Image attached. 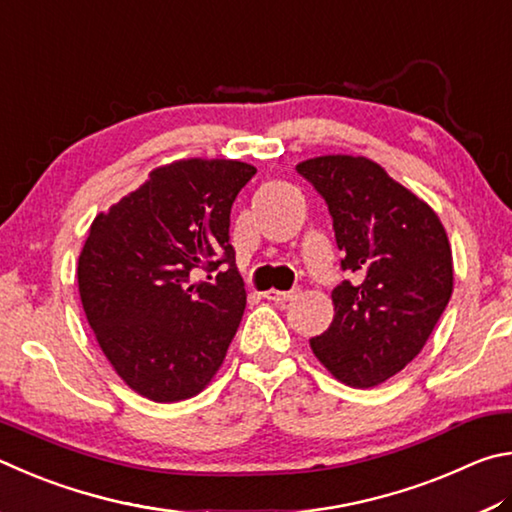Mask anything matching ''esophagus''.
Instances as JSON below:
<instances>
[{"label":"esophagus","mask_w":512,"mask_h":512,"mask_svg":"<svg viewBox=\"0 0 512 512\" xmlns=\"http://www.w3.org/2000/svg\"><path fill=\"white\" fill-rule=\"evenodd\" d=\"M299 294V288H292L290 292H281V290H267L263 297L267 299V301H274V303H285V301H290V299H294Z\"/></svg>","instance_id":"obj_1"}]
</instances>
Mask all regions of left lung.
Returning a JSON list of instances; mask_svg holds the SVG:
<instances>
[{
	"instance_id": "obj_1",
	"label": "left lung",
	"mask_w": 512,
	"mask_h": 512,
	"mask_svg": "<svg viewBox=\"0 0 512 512\" xmlns=\"http://www.w3.org/2000/svg\"><path fill=\"white\" fill-rule=\"evenodd\" d=\"M297 173L326 200L342 270L355 274L310 348L348 387H378L423 351L452 297L450 240L432 206L371 159L315 157Z\"/></svg>"
}]
</instances>
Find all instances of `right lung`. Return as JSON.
Listing matches in <instances>:
<instances>
[{
  "instance_id": "obj_1",
  "label": "right lung",
  "mask_w": 512,
  "mask_h": 512,
  "mask_svg": "<svg viewBox=\"0 0 512 512\" xmlns=\"http://www.w3.org/2000/svg\"><path fill=\"white\" fill-rule=\"evenodd\" d=\"M256 168L182 159L98 213L78 258V292L96 342L143 398L177 402L211 382L245 312L229 242L231 204ZM215 271L211 284L192 270Z\"/></svg>"
}]
</instances>
